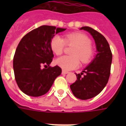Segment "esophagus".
<instances>
[{
	"mask_svg": "<svg viewBox=\"0 0 126 126\" xmlns=\"http://www.w3.org/2000/svg\"><path fill=\"white\" fill-rule=\"evenodd\" d=\"M69 74L68 71H65V70H63V71H62V74Z\"/></svg>",
	"mask_w": 126,
	"mask_h": 126,
	"instance_id": "esophagus-1",
	"label": "esophagus"
}]
</instances>
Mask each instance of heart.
Segmentation results:
<instances>
[{
	"label": "heart",
	"mask_w": 126,
	"mask_h": 126,
	"mask_svg": "<svg viewBox=\"0 0 126 126\" xmlns=\"http://www.w3.org/2000/svg\"><path fill=\"white\" fill-rule=\"evenodd\" d=\"M65 43L74 44L75 47L71 51L72 56L64 55L55 60V63L64 70L68 71L77 68L79 65V59L83 63H88L93 57L91 41L84 33H69L65 36V40L58 35L55 36L50 40V49L54 54L60 55L63 52Z\"/></svg>",
	"instance_id": "b5f03b06"
}]
</instances>
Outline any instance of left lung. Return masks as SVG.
I'll return each instance as SVG.
<instances>
[{"instance_id": "1", "label": "left lung", "mask_w": 126, "mask_h": 126, "mask_svg": "<svg viewBox=\"0 0 126 126\" xmlns=\"http://www.w3.org/2000/svg\"><path fill=\"white\" fill-rule=\"evenodd\" d=\"M80 30L88 32L93 36L97 54L80 74H76V81L70 86V88L76 97L87 100L98 94L107 84L112 53L108 42L102 34L87 26L82 27Z\"/></svg>"}]
</instances>
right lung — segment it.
<instances>
[{
  "instance_id": "obj_1",
  "label": "right lung",
  "mask_w": 126,
  "mask_h": 126,
  "mask_svg": "<svg viewBox=\"0 0 126 126\" xmlns=\"http://www.w3.org/2000/svg\"><path fill=\"white\" fill-rule=\"evenodd\" d=\"M65 30L40 26L27 33L19 42L13 58V70L18 86L26 94L34 97L45 94L61 75L59 66H50L54 57L50 42L55 34Z\"/></svg>"
}]
</instances>
